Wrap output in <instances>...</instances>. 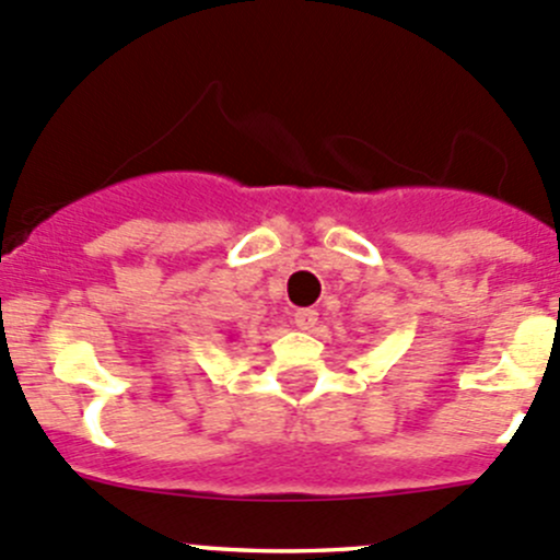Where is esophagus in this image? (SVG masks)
Returning <instances> with one entry per match:
<instances>
[{
    "mask_svg": "<svg viewBox=\"0 0 560 560\" xmlns=\"http://www.w3.org/2000/svg\"><path fill=\"white\" fill-rule=\"evenodd\" d=\"M295 325L301 327V330H312L316 325V312L314 308H298L295 312Z\"/></svg>",
    "mask_w": 560,
    "mask_h": 560,
    "instance_id": "34e87169",
    "label": "esophagus"
}]
</instances>
